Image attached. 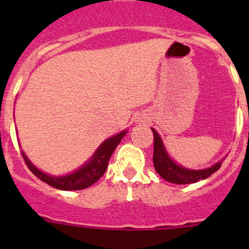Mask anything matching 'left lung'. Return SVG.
Segmentation results:
<instances>
[{
  "mask_svg": "<svg viewBox=\"0 0 249 249\" xmlns=\"http://www.w3.org/2000/svg\"><path fill=\"white\" fill-rule=\"evenodd\" d=\"M155 137V144H153V164H155L156 172L160 177L176 184H190L196 182L206 179L211 175L218 171L221 168V164L223 160L213 164L212 167L204 169H190L186 167H182L177 164L172 158L169 157L168 152L166 151L162 138L157 133L155 128H151Z\"/></svg>",
  "mask_w": 249,
  "mask_h": 249,
  "instance_id": "left-lung-1",
  "label": "left lung"
}]
</instances>
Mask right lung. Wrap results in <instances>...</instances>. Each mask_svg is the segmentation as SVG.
I'll list each match as a JSON object with an SVG mask.
<instances>
[{
  "mask_svg": "<svg viewBox=\"0 0 249 249\" xmlns=\"http://www.w3.org/2000/svg\"><path fill=\"white\" fill-rule=\"evenodd\" d=\"M126 133L127 129H124V131L120 132L116 136H112V137L103 141L101 146L96 149L92 157L85 164H82L80 168H77L76 171H73L72 173H68L66 176H51L48 173L42 172L41 169L37 168L28 160L23 151H22V156H23V160H25L26 164H27L31 172L34 173L36 177H38L41 181L45 182V183L54 187L57 190L62 191L85 190L87 187L96 183L105 175L112 153L116 149V147L118 146V143L122 141V138L126 136Z\"/></svg>",
  "mask_w": 249,
  "mask_h": 249,
  "instance_id": "obj_1",
  "label": "right lung"
}]
</instances>
